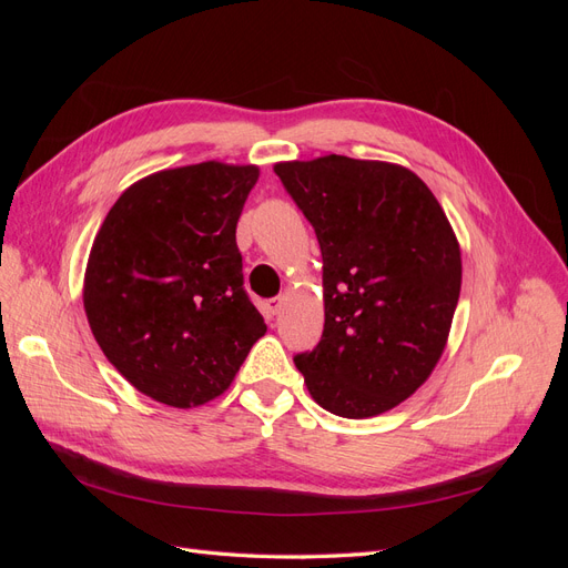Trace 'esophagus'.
<instances>
[{
    "instance_id": "esophagus-1",
    "label": "esophagus",
    "mask_w": 568,
    "mask_h": 568,
    "mask_svg": "<svg viewBox=\"0 0 568 568\" xmlns=\"http://www.w3.org/2000/svg\"><path fill=\"white\" fill-rule=\"evenodd\" d=\"M282 307H284V296H277V298H270V301H267V311H270L272 315H280Z\"/></svg>"
}]
</instances>
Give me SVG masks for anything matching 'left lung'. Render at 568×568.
Masks as SVG:
<instances>
[{"mask_svg":"<svg viewBox=\"0 0 568 568\" xmlns=\"http://www.w3.org/2000/svg\"><path fill=\"white\" fill-rule=\"evenodd\" d=\"M322 251L324 332L294 363L317 405L382 415L434 372L462 286L455 232L412 170L322 156L274 165Z\"/></svg>","mask_w":568,"mask_h":568,"instance_id":"left-lung-1","label":"left lung"}]
</instances>
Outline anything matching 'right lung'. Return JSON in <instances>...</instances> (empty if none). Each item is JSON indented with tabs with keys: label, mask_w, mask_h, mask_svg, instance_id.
Instances as JSON below:
<instances>
[{
	"label": "right lung",
	"mask_w": 568,
	"mask_h": 568,
	"mask_svg": "<svg viewBox=\"0 0 568 568\" xmlns=\"http://www.w3.org/2000/svg\"><path fill=\"white\" fill-rule=\"evenodd\" d=\"M257 175L217 161L161 170L125 189L97 232L84 313L109 363L153 400L217 398L267 332L236 246Z\"/></svg>",
	"instance_id": "1"
}]
</instances>
